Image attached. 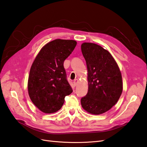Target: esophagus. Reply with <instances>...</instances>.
Masks as SVG:
<instances>
[{"instance_id": "esophagus-1", "label": "esophagus", "mask_w": 147, "mask_h": 147, "mask_svg": "<svg viewBox=\"0 0 147 147\" xmlns=\"http://www.w3.org/2000/svg\"><path fill=\"white\" fill-rule=\"evenodd\" d=\"M78 82H79V80H78L77 79H75L74 81V86H77Z\"/></svg>"}]
</instances>
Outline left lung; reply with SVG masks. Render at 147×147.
Listing matches in <instances>:
<instances>
[{
  "label": "left lung",
  "instance_id": "obj_1",
  "mask_svg": "<svg viewBox=\"0 0 147 147\" xmlns=\"http://www.w3.org/2000/svg\"><path fill=\"white\" fill-rule=\"evenodd\" d=\"M81 51L88 81V91L80 100L81 105L91 114H102L115 105L122 94L121 70L111 54L99 45L84 42Z\"/></svg>",
  "mask_w": 147,
  "mask_h": 147
}]
</instances>
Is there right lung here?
Instances as JSON below:
<instances>
[{"instance_id": "1", "label": "right lung", "mask_w": 147, "mask_h": 147, "mask_svg": "<svg viewBox=\"0 0 147 147\" xmlns=\"http://www.w3.org/2000/svg\"><path fill=\"white\" fill-rule=\"evenodd\" d=\"M77 45L74 40L55 39L42 47L30 70L28 91L32 103L45 113L61 109L73 90L67 80L64 61Z\"/></svg>"}]
</instances>
